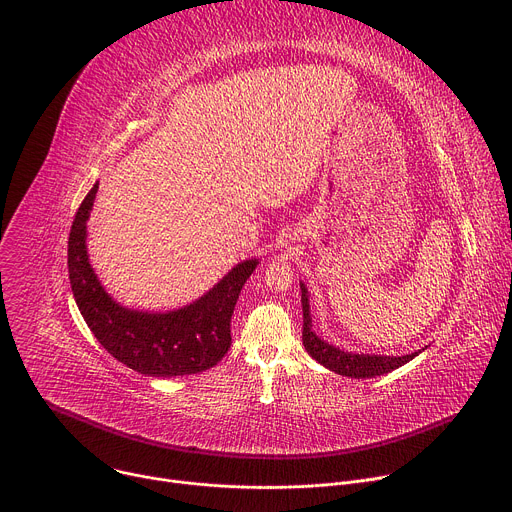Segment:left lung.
Instances as JSON below:
<instances>
[{"label":"left lung","mask_w":512,"mask_h":512,"mask_svg":"<svg viewBox=\"0 0 512 512\" xmlns=\"http://www.w3.org/2000/svg\"><path fill=\"white\" fill-rule=\"evenodd\" d=\"M302 287V310H304V332L302 340L306 350L310 352L312 358H316L320 364H324L326 369L342 375V377H352V379H371L379 377L385 373H391L399 369L401 364L409 362L411 358L417 356V352L405 354V356H377V354H352L344 352L340 348L330 346L322 338H318L312 330V318H310V304H308V289L304 283Z\"/></svg>","instance_id":"obj_1"}]
</instances>
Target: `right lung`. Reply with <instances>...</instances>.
<instances>
[{
  "label": "right lung",
  "instance_id": "add662e5",
  "mask_svg": "<svg viewBox=\"0 0 512 512\" xmlns=\"http://www.w3.org/2000/svg\"><path fill=\"white\" fill-rule=\"evenodd\" d=\"M99 184L81 202L68 237V277L77 306L101 346L148 377L202 373L231 348V316L257 259L239 263L198 302L168 314L121 308L99 283L87 255V218Z\"/></svg>",
  "mask_w": 512,
  "mask_h": 512
}]
</instances>
